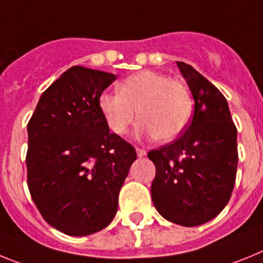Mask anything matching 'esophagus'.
Instances as JSON below:
<instances>
[{
	"mask_svg": "<svg viewBox=\"0 0 263 263\" xmlns=\"http://www.w3.org/2000/svg\"><path fill=\"white\" fill-rule=\"evenodd\" d=\"M136 152H138L139 157H144L147 155V151L143 149V148H136Z\"/></svg>",
	"mask_w": 263,
	"mask_h": 263,
	"instance_id": "34e87169",
	"label": "esophagus"
}]
</instances>
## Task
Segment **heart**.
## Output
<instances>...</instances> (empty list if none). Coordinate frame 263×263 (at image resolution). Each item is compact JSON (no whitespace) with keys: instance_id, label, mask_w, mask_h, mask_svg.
Segmentation results:
<instances>
[{"instance_id":"heart-1","label":"heart","mask_w":263,"mask_h":263,"mask_svg":"<svg viewBox=\"0 0 263 263\" xmlns=\"http://www.w3.org/2000/svg\"><path fill=\"white\" fill-rule=\"evenodd\" d=\"M99 107L114 134L124 135L139 114V135L170 141L188 127L193 99L182 82L145 70L125 78L116 92L102 93Z\"/></svg>"}]
</instances>
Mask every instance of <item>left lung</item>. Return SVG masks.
I'll list each match as a JSON object with an SVG mask.
<instances>
[{"mask_svg":"<svg viewBox=\"0 0 263 263\" xmlns=\"http://www.w3.org/2000/svg\"><path fill=\"white\" fill-rule=\"evenodd\" d=\"M177 66L195 99V112L179 139L148 152L156 166L151 195L165 220L197 227L229 202L238 164L237 128L220 90L191 65Z\"/></svg>","mask_w":263,"mask_h":263,"instance_id":"1","label":"left lung"}]
</instances>
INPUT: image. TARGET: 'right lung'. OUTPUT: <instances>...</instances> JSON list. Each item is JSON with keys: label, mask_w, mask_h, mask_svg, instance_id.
<instances>
[{"label": "right lung", "mask_w": 263, "mask_h": 263, "mask_svg": "<svg viewBox=\"0 0 263 263\" xmlns=\"http://www.w3.org/2000/svg\"><path fill=\"white\" fill-rule=\"evenodd\" d=\"M116 75L74 66L42 93L27 123V186L47 223L68 236L104 229L136 160L111 134L99 97Z\"/></svg>", "instance_id": "1"}]
</instances>
